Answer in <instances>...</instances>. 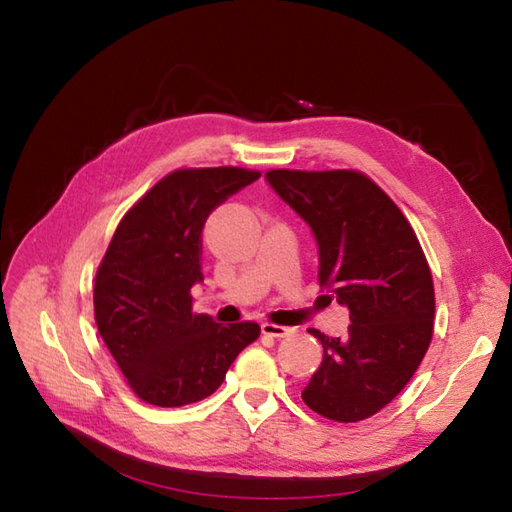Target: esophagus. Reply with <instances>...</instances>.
<instances>
[{
	"label": "esophagus",
	"instance_id": "1",
	"mask_svg": "<svg viewBox=\"0 0 512 512\" xmlns=\"http://www.w3.org/2000/svg\"><path fill=\"white\" fill-rule=\"evenodd\" d=\"M260 329H262V333L269 335V337H290V335L297 333V329L282 327V324H273V322H265Z\"/></svg>",
	"mask_w": 512,
	"mask_h": 512
}]
</instances>
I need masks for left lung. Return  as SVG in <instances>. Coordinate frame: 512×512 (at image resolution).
<instances>
[{
	"instance_id": "8db88e82",
	"label": "left lung",
	"mask_w": 512,
	"mask_h": 512,
	"mask_svg": "<svg viewBox=\"0 0 512 512\" xmlns=\"http://www.w3.org/2000/svg\"><path fill=\"white\" fill-rule=\"evenodd\" d=\"M267 183L318 243V282L350 309L346 337L309 329L322 363L301 397L337 423L374 416L401 393L433 335L431 271L412 226L356 170H269Z\"/></svg>"
}]
</instances>
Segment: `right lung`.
I'll return each instance as SVG.
<instances>
[{"label":"right lung","mask_w":512,"mask_h":512,"mask_svg":"<svg viewBox=\"0 0 512 512\" xmlns=\"http://www.w3.org/2000/svg\"><path fill=\"white\" fill-rule=\"evenodd\" d=\"M260 177L235 166L175 170L123 215L94 286L98 331L130 389L151 406L179 408L220 389L256 322L218 324L192 312L203 282V226L228 196Z\"/></svg>","instance_id":"1"}]
</instances>
